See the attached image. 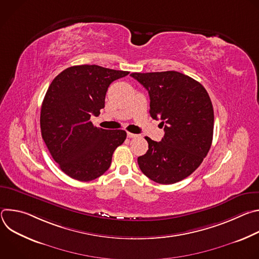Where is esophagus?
I'll use <instances>...</instances> for the list:
<instances>
[{
	"mask_svg": "<svg viewBox=\"0 0 259 259\" xmlns=\"http://www.w3.org/2000/svg\"><path fill=\"white\" fill-rule=\"evenodd\" d=\"M127 136H128L129 138H134V137H137V134H133V133L127 132Z\"/></svg>",
	"mask_w": 259,
	"mask_h": 259,
	"instance_id": "1",
	"label": "esophagus"
}]
</instances>
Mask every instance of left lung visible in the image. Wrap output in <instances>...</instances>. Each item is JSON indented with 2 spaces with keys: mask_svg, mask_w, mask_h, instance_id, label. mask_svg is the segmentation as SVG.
Masks as SVG:
<instances>
[{
  "mask_svg": "<svg viewBox=\"0 0 259 259\" xmlns=\"http://www.w3.org/2000/svg\"><path fill=\"white\" fill-rule=\"evenodd\" d=\"M149 91L150 114L161 120L160 142L145 137L149 150L138 157L142 173L161 184H172L190 176L207 156L213 138L214 113L206 89L181 72H132Z\"/></svg>",
  "mask_w": 259,
  "mask_h": 259,
  "instance_id": "1",
  "label": "left lung"
}]
</instances>
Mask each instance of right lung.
I'll return each instance as SVG.
<instances>
[{
	"instance_id": "right-lung-1",
	"label": "right lung",
	"mask_w": 259,
	"mask_h": 259,
	"mask_svg": "<svg viewBox=\"0 0 259 259\" xmlns=\"http://www.w3.org/2000/svg\"><path fill=\"white\" fill-rule=\"evenodd\" d=\"M128 73L95 64L75 65L50 84L41 108V133L52 158L69 177L90 181L101 176L125 141L126 131L97 128L90 118L104 107L108 86Z\"/></svg>"
}]
</instances>
